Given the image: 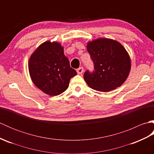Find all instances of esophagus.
I'll use <instances>...</instances> for the list:
<instances>
[{
    "label": "esophagus",
    "mask_w": 154,
    "mask_h": 154,
    "mask_svg": "<svg viewBox=\"0 0 154 154\" xmlns=\"http://www.w3.org/2000/svg\"><path fill=\"white\" fill-rule=\"evenodd\" d=\"M83 71H84V69H83V67H79V68H78L77 69V73L79 74V75H80V74H82Z\"/></svg>",
    "instance_id": "1"
}]
</instances>
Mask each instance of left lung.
Segmentation results:
<instances>
[{
    "instance_id": "left-lung-1",
    "label": "left lung",
    "mask_w": 154,
    "mask_h": 154,
    "mask_svg": "<svg viewBox=\"0 0 154 154\" xmlns=\"http://www.w3.org/2000/svg\"><path fill=\"white\" fill-rule=\"evenodd\" d=\"M87 51L93 62L94 70H87L84 79L92 89L109 92L126 81L130 69V60L119 42L101 38L89 42Z\"/></svg>"
}]
</instances>
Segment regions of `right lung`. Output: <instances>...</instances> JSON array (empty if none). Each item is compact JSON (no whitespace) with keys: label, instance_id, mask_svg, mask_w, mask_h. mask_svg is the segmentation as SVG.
Here are the masks:
<instances>
[{"label":"right lung","instance_id":"1","mask_svg":"<svg viewBox=\"0 0 154 154\" xmlns=\"http://www.w3.org/2000/svg\"><path fill=\"white\" fill-rule=\"evenodd\" d=\"M28 68L35 85L51 96L63 93L77 75L64 55L63 48L56 42L42 44L30 57Z\"/></svg>","mask_w":154,"mask_h":154}]
</instances>
